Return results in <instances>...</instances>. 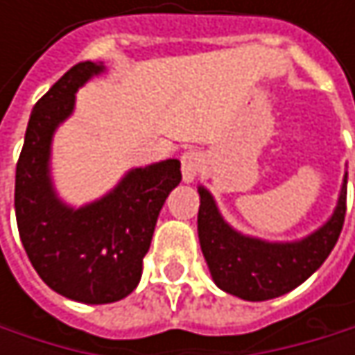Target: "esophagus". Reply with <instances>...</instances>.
Masks as SVG:
<instances>
[{
  "mask_svg": "<svg viewBox=\"0 0 355 355\" xmlns=\"http://www.w3.org/2000/svg\"><path fill=\"white\" fill-rule=\"evenodd\" d=\"M201 164H203V156H201V152H197V150H189V152H184V154H182V158H180L182 180H184V182H193L195 177L199 175V171H201Z\"/></svg>",
  "mask_w": 355,
  "mask_h": 355,
  "instance_id": "esophagus-1",
  "label": "esophagus"
}]
</instances>
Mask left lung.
<instances>
[{
	"label": "left lung",
	"mask_w": 355,
	"mask_h": 355,
	"mask_svg": "<svg viewBox=\"0 0 355 355\" xmlns=\"http://www.w3.org/2000/svg\"><path fill=\"white\" fill-rule=\"evenodd\" d=\"M197 234L216 286L248 302L284 296L306 282L333 250L345 220L347 173L333 214L302 239L267 241L236 230L222 216L214 195L197 184Z\"/></svg>",
	"instance_id": "1"
}]
</instances>
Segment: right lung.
<instances>
[{
  "label": "right lung",
  "instance_id": "obj_1",
  "mask_svg": "<svg viewBox=\"0 0 355 355\" xmlns=\"http://www.w3.org/2000/svg\"><path fill=\"white\" fill-rule=\"evenodd\" d=\"M103 73V61H82L51 86L31 112L16 166L14 205L26 254L51 290L84 304L116 302L137 288L160 209L180 182V162L168 158L129 168L84 205L59 195L55 133L73 114L78 90Z\"/></svg>",
  "mask_w": 355,
  "mask_h": 355
}]
</instances>
